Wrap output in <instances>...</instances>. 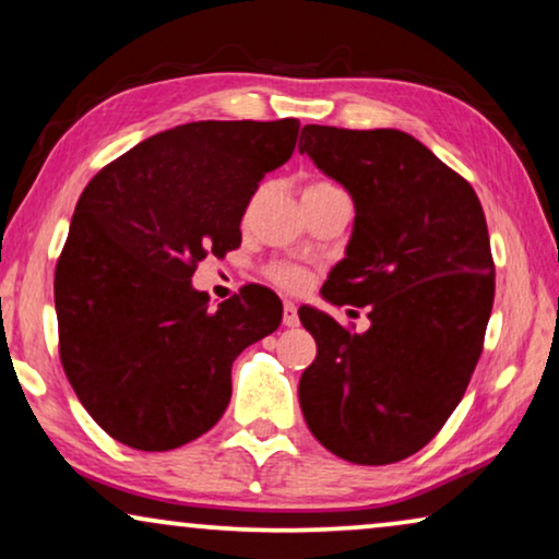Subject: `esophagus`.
I'll use <instances>...</instances> for the list:
<instances>
[{"mask_svg":"<svg viewBox=\"0 0 559 559\" xmlns=\"http://www.w3.org/2000/svg\"><path fill=\"white\" fill-rule=\"evenodd\" d=\"M282 323H285L287 328L300 325V318H297V305L293 300H285V305H282Z\"/></svg>","mask_w":559,"mask_h":559,"instance_id":"34e87169","label":"esophagus"}]
</instances>
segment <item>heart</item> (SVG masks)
I'll return each instance as SVG.
<instances>
[{
	"label": "heart",
	"mask_w": 559,
	"mask_h": 559,
	"mask_svg": "<svg viewBox=\"0 0 559 559\" xmlns=\"http://www.w3.org/2000/svg\"><path fill=\"white\" fill-rule=\"evenodd\" d=\"M310 188H333L331 182H312ZM308 188V190H310ZM266 274H270V280L274 282V285L280 287H287V289H297L305 285V272L300 270V266L295 264H272L270 270H266Z\"/></svg>",
	"instance_id": "b5f03b06"
}]
</instances>
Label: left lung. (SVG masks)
<instances>
[{"instance_id": "8db88e82", "label": "left lung", "mask_w": 559, "mask_h": 559, "mask_svg": "<svg viewBox=\"0 0 559 559\" xmlns=\"http://www.w3.org/2000/svg\"><path fill=\"white\" fill-rule=\"evenodd\" d=\"M300 155L354 201L346 257L320 295L369 305V331L297 310L318 356L300 377L310 432L358 465L425 448L463 400L493 308V259L480 201L461 175L400 129L308 124Z\"/></svg>"}]
</instances>
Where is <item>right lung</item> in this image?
I'll return each instance as SVG.
<instances>
[{
	"label": "right lung",
	"instance_id": "obj_1",
	"mask_svg": "<svg viewBox=\"0 0 559 559\" xmlns=\"http://www.w3.org/2000/svg\"><path fill=\"white\" fill-rule=\"evenodd\" d=\"M300 121H190L106 165L83 190L56 266L60 361L104 432L163 453L231 400V364L274 333L282 302L249 285L211 308L198 262L241 243L243 211L295 152Z\"/></svg>",
	"mask_w": 559,
	"mask_h": 559
}]
</instances>
